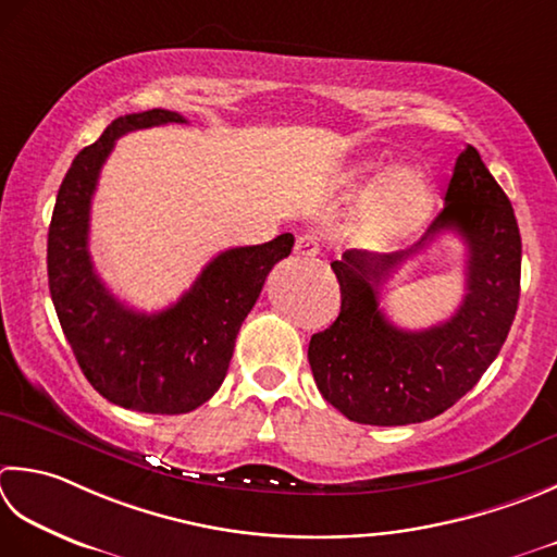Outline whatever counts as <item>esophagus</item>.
I'll return each instance as SVG.
<instances>
[{
  "label": "esophagus",
  "mask_w": 557,
  "mask_h": 557,
  "mask_svg": "<svg viewBox=\"0 0 557 557\" xmlns=\"http://www.w3.org/2000/svg\"><path fill=\"white\" fill-rule=\"evenodd\" d=\"M294 253L301 256V258L319 256V253H321V242H319V236L311 234V232L297 236V244H294Z\"/></svg>",
  "instance_id": "1"
}]
</instances>
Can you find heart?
Listing matches in <instances>:
<instances>
[{
    "instance_id": "heart-1",
    "label": "heart",
    "mask_w": 557,
    "mask_h": 557,
    "mask_svg": "<svg viewBox=\"0 0 557 557\" xmlns=\"http://www.w3.org/2000/svg\"><path fill=\"white\" fill-rule=\"evenodd\" d=\"M432 207V181L416 166L379 173V188L369 205L367 228L374 238H396L416 228Z\"/></svg>"
}]
</instances>
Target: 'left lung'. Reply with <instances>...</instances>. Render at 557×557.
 <instances>
[{
  "instance_id": "1",
  "label": "left lung",
  "mask_w": 557,
  "mask_h": 557,
  "mask_svg": "<svg viewBox=\"0 0 557 557\" xmlns=\"http://www.w3.org/2000/svg\"><path fill=\"white\" fill-rule=\"evenodd\" d=\"M442 231L467 244V297L449 322L403 332L380 311V287ZM331 268L341 315L311 335L315 386L347 420L396 428L449 410L503 350L519 304L521 236L505 190L468 145L454 163L444 210L416 246L396 253L352 248Z\"/></svg>"
}]
</instances>
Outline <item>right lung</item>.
<instances>
[{
  "mask_svg": "<svg viewBox=\"0 0 557 557\" xmlns=\"http://www.w3.org/2000/svg\"><path fill=\"white\" fill-rule=\"evenodd\" d=\"M185 123L151 108L113 120L64 176L48 232V282L64 337L89 384L120 408L181 416L222 386L238 329L268 272L292 253L294 236L228 248L212 258L183 297L159 313L125 307L106 289L89 256L91 198L115 139L133 129Z\"/></svg>",
  "mask_w": 557,
  "mask_h": 557,
  "instance_id": "obj_1",
  "label": "right lung"
}]
</instances>
